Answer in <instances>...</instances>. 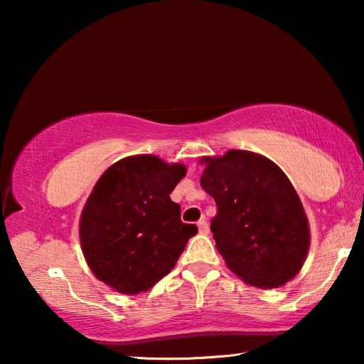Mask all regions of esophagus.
Segmentation results:
<instances>
[{
	"instance_id": "1",
	"label": "esophagus",
	"mask_w": 364,
	"mask_h": 364,
	"mask_svg": "<svg viewBox=\"0 0 364 364\" xmlns=\"http://www.w3.org/2000/svg\"><path fill=\"white\" fill-rule=\"evenodd\" d=\"M197 226H199V232L200 234H207L208 232V223L205 221V218H200L199 223H197Z\"/></svg>"
}]
</instances>
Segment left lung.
Returning <instances> with one entry per match:
<instances>
[{
  "label": "left lung",
  "instance_id": "left-lung-1",
  "mask_svg": "<svg viewBox=\"0 0 364 364\" xmlns=\"http://www.w3.org/2000/svg\"><path fill=\"white\" fill-rule=\"evenodd\" d=\"M200 164V186L217 202L210 230L226 267L260 289L295 278L310 249V226L284 171L260 154L237 149Z\"/></svg>",
  "mask_w": 364,
  "mask_h": 364
}]
</instances>
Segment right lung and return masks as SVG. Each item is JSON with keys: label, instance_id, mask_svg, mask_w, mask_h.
I'll return each mask as SVG.
<instances>
[{"label": "right lung", "instance_id": "add662e5", "mask_svg": "<svg viewBox=\"0 0 364 364\" xmlns=\"http://www.w3.org/2000/svg\"><path fill=\"white\" fill-rule=\"evenodd\" d=\"M184 175L183 164L151 154L125 157L104 171L80 217L82 250L97 279L134 295L175 268L197 232L170 199Z\"/></svg>", "mask_w": 364, "mask_h": 364}]
</instances>
